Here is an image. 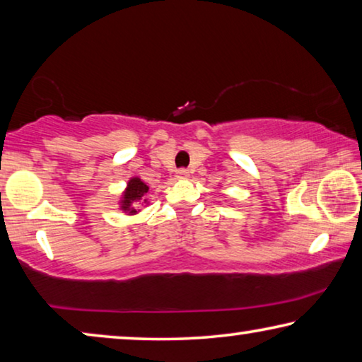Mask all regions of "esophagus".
<instances>
[{"instance_id": "34e87169", "label": "esophagus", "mask_w": 362, "mask_h": 362, "mask_svg": "<svg viewBox=\"0 0 362 362\" xmlns=\"http://www.w3.org/2000/svg\"><path fill=\"white\" fill-rule=\"evenodd\" d=\"M175 177L179 180H187V179H190V172H188L187 169H180V170H177Z\"/></svg>"}]
</instances>
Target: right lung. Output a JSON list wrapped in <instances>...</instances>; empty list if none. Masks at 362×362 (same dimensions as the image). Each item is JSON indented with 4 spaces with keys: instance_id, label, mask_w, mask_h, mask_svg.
Masks as SVG:
<instances>
[{
    "instance_id": "1",
    "label": "right lung",
    "mask_w": 362,
    "mask_h": 362,
    "mask_svg": "<svg viewBox=\"0 0 362 362\" xmlns=\"http://www.w3.org/2000/svg\"><path fill=\"white\" fill-rule=\"evenodd\" d=\"M148 185L143 182L140 177H132V179L127 182V187L120 194L119 199V209L125 212L127 216H135L139 214L140 209H136V204H148V199L145 198V194L148 193Z\"/></svg>"
}]
</instances>
